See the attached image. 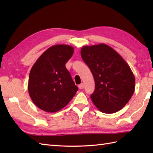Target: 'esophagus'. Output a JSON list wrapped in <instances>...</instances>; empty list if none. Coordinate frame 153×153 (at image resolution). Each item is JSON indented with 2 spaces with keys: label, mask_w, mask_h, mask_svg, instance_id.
Wrapping results in <instances>:
<instances>
[{
  "label": "esophagus",
  "mask_w": 153,
  "mask_h": 153,
  "mask_svg": "<svg viewBox=\"0 0 153 153\" xmlns=\"http://www.w3.org/2000/svg\"><path fill=\"white\" fill-rule=\"evenodd\" d=\"M84 87H85V84L84 83H81L80 85H78V87H79V89H83L84 88Z\"/></svg>",
  "instance_id": "obj_1"
}]
</instances>
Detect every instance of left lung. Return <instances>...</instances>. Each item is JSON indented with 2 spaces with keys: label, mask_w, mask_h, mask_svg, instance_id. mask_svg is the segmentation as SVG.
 Segmentation results:
<instances>
[{
  "label": "left lung",
  "mask_w": 153,
  "mask_h": 153,
  "mask_svg": "<svg viewBox=\"0 0 153 153\" xmlns=\"http://www.w3.org/2000/svg\"><path fill=\"white\" fill-rule=\"evenodd\" d=\"M83 60L95 82L91 99L100 112L115 113L126 106L135 91V79L128 63L107 45L83 47Z\"/></svg>",
  "instance_id": "1"
}]
</instances>
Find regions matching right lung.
<instances>
[{
    "label": "right lung",
    "instance_id": "1",
    "mask_svg": "<svg viewBox=\"0 0 153 153\" xmlns=\"http://www.w3.org/2000/svg\"><path fill=\"white\" fill-rule=\"evenodd\" d=\"M74 53L67 45L48 48L33 64L29 76L28 91L32 101L47 112L66 106L78 90L65 64Z\"/></svg>",
    "mask_w": 153,
    "mask_h": 153
}]
</instances>
